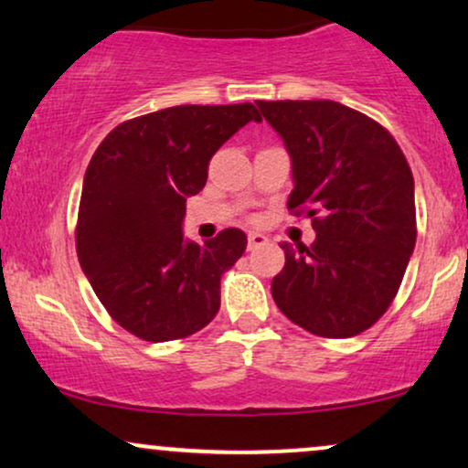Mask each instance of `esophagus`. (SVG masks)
<instances>
[{
  "mask_svg": "<svg viewBox=\"0 0 468 468\" xmlns=\"http://www.w3.org/2000/svg\"><path fill=\"white\" fill-rule=\"evenodd\" d=\"M267 236L264 234H261V232H251L250 236H247V250L250 251H253V250H258V247H262V245H267Z\"/></svg>",
  "mask_w": 468,
  "mask_h": 468,
  "instance_id": "1",
  "label": "esophagus"
}]
</instances>
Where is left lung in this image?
I'll use <instances>...</instances> for the list:
<instances>
[{
	"mask_svg": "<svg viewBox=\"0 0 468 468\" xmlns=\"http://www.w3.org/2000/svg\"><path fill=\"white\" fill-rule=\"evenodd\" d=\"M292 165L288 210L313 218L314 243H282L271 282L278 308L303 330L349 338L388 310L417 243L408 160L378 121L332 100L258 101Z\"/></svg>",
	"mask_w": 468,
	"mask_h": 468,
	"instance_id": "obj_1",
	"label": "left lung"
}]
</instances>
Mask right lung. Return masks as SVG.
I'll return each mask as SVG.
<instances>
[{"mask_svg":"<svg viewBox=\"0 0 468 468\" xmlns=\"http://www.w3.org/2000/svg\"><path fill=\"white\" fill-rule=\"evenodd\" d=\"M250 121H262L253 103L165 108L117 125L90 158L75 232L80 267L134 336L186 338L218 313L221 275L247 236L228 228L199 245L182 223L210 158Z\"/></svg>","mask_w":468,"mask_h":468,"instance_id":"right-lung-1","label":"right lung"}]
</instances>
